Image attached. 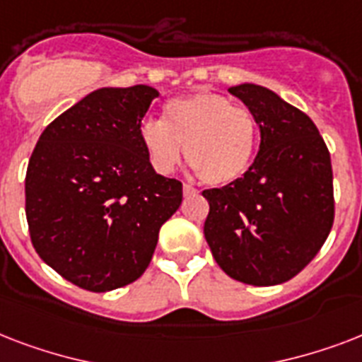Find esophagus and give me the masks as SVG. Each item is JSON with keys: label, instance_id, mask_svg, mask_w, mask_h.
Segmentation results:
<instances>
[{"label": "esophagus", "instance_id": "1", "mask_svg": "<svg viewBox=\"0 0 362 362\" xmlns=\"http://www.w3.org/2000/svg\"><path fill=\"white\" fill-rule=\"evenodd\" d=\"M182 189H184V197H189V195H195V193H197V189L193 186H189V184H184Z\"/></svg>", "mask_w": 362, "mask_h": 362}]
</instances>
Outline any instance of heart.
I'll return each instance as SVG.
<instances>
[{
  "instance_id": "heart-1",
  "label": "heart",
  "mask_w": 362,
  "mask_h": 362,
  "mask_svg": "<svg viewBox=\"0 0 362 362\" xmlns=\"http://www.w3.org/2000/svg\"><path fill=\"white\" fill-rule=\"evenodd\" d=\"M139 141L159 175H170L186 148L187 163L201 180L227 186L252 167L259 127L250 110L235 107L226 95L199 92L167 101L163 122H142Z\"/></svg>"
}]
</instances>
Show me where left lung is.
Here are the masks:
<instances>
[{"mask_svg": "<svg viewBox=\"0 0 362 362\" xmlns=\"http://www.w3.org/2000/svg\"><path fill=\"white\" fill-rule=\"evenodd\" d=\"M229 93L255 116L261 144L240 180L203 192L204 238L226 274L276 286L298 274L331 233V153L314 122L269 88L244 82Z\"/></svg>", "mask_w": 362, "mask_h": 362, "instance_id": "1", "label": "left lung"}]
</instances>
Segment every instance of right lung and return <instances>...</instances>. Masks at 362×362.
I'll return each mask as SVG.
<instances>
[{"instance_id": "obj_1", "label": "right lung", "mask_w": 362, "mask_h": 362, "mask_svg": "<svg viewBox=\"0 0 362 362\" xmlns=\"http://www.w3.org/2000/svg\"><path fill=\"white\" fill-rule=\"evenodd\" d=\"M159 92L99 88L42 131L25 173V218L39 257L105 293L146 270L182 184L152 169L139 127Z\"/></svg>"}]
</instances>
